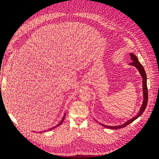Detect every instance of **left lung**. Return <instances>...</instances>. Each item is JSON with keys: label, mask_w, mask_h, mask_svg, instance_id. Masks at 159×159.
Listing matches in <instances>:
<instances>
[{"label": "left lung", "mask_w": 159, "mask_h": 159, "mask_svg": "<svg viewBox=\"0 0 159 159\" xmlns=\"http://www.w3.org/2000/svg\"><path fill=\"white\" fill-rule=\"evenodd\" d=\"M130 56H131V59L133 60L132 62L129 64V65H131L135 67V68L139 70V73H140L142 78H143V104L141 107L140 110H139V113H137V115L133 117L132 119L128 120L127 122L125 123L123 125H117V126H108V125H103L102 123H100L102 125L104 126L105 127L108 128V129H120V128H123L127 126L129 124H130L131 123H132L133 121H134V120L137 119L139 117H140L141 115L143 114V113L144 112V111L145 110L147 105V102H148V89H147V75L145 73V71L144 70V68L143 67V66L141 64L140 62L138 60L137 57L131 53L130 54Z\"/></svg>", "instance_id": "8db88e82"}]
</instances>
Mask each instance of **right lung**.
Returning <instances> with one entry per match:
<instances>
[{
	"label": "right lung",
	"instance_id": "1",
	"mask_svg": "<svg viewBox=\"0 0 159 159\" xmlns=\"http://www.w3.org/2000/svg\"><path fill=\"white\" fill-rule=\"evenodd\" d=\"M65 115H66V113L64 114V117H63V118H62V120H61V121H60V123L59 124H57L56 126H55V127H52V128L48 130V131H50V130H52V129H54V128H56V127H57V126H59V125H61V124L62 123H63V121H64V118H65ZM40 133H42V131H41V132H40Z\"/></svg>",
	"mask_w": 159,
	"mask_h": 159
}]
</instances>
